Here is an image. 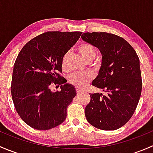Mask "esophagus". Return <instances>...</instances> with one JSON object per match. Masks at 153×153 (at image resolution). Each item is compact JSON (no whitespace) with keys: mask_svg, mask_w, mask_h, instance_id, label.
<instances>
[{"mask_svg":"<svg viewBox=\"0 0 153 153\" xmlns=\"http://www.w3.org/2000/svg\"><path fill=\"white\" fill-rule=\"evenodd\" d=\"M76 92H77V93H80V92H82V90H81V89H80V88L77 87V88H76Z\"/></svg>","mask_w":153,"mask_h":153,"instance_id":"obj_1","label":"esophagus"}]
</instances>
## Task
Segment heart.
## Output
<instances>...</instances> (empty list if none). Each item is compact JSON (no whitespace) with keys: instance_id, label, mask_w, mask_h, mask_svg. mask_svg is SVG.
Here are the masks:
<instances>
[{"instance_id":"heart-1","label":"heart","mask_w":153,"mask_h":153,"mask_svg":"<svg viewBox=\"0 0 153 153\" xmlns=\"http://www.w3.org/2000/svg\"><path fill=\"white\" fill-rule=\"evenodd\" d=\"M78 51L79 53L82 55L83 58L88 61H90L95 58L96 51L95 48L92 44L89 42H81L78 46ZM68 55V53L64 55L63 58V65L65 63L66 59ZM92 79V75L91 74L84 72V73H80V72H75L72 74L69 78V81L71 84L77 86V87H84L86 84Z\"/></svg>"}]
</instances>
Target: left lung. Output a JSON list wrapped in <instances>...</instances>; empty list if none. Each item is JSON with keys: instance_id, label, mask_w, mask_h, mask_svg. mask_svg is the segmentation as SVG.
Instances as JSON below:
<instances>
[{"instance_id": "obj_1", "label": "left lung", "mask_w": 153, "mask_h": 153, "mask_svg": "<svg viewBox=\"0 0 153 153\" xmlns=\"http://www.w3.org/2000/svg\"><path fill=\"white\" fill-rule=\"evenodd\" d=\"M81 38L102 54L99 74L92 85L106 93L89 94L86 118L98 129L115 130L129 121L138 106L142 89L139 58L133 47L118 35L93 32H84Z\"/></svg>"}]
</instances>
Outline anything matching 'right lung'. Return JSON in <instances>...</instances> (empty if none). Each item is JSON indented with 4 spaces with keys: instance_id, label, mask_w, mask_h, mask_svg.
Returning <instances> with one entry per match:
<instances>
[{
    "instance_id": "obj_1",
    "label": "right lung",
    "mask_w": 153,
    "mask_h": 153,
    "mask_svg": "<svg viewBox=\"0 0 153 153\" xmlns=\"http://www.w3.org/2000/svg\"><path fill=\"white\" fill-rule=\"evenodd\" d=\"M81 32L49 31L35 37L18 54L12 72L11 93L17 112L29 126L47 130L65 121L76 91L61 75L63 58ZM52 84L61 91L52 92Z\"/></svg>"
}]
</instances>
